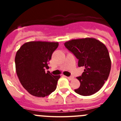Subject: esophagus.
I'll list each match as a JSON object with an SVG mask.
<instances>
[{
	"label": "esophagus",
	"instance_id": "34e87169",
	"mask_svg": "<svg viewBox=\"0 0 121 121\" xmlns=\"http://www.w3.org/2000/svg\"><path fill=\"white\" fill-rule=\"evenodd\" d=\"M67 78H68L69 80H73L74 79V77L73 76H69V77H67Z\"/></svg>",
	"mask_w": 121,
	"mask_h": 121
}]
</instances>
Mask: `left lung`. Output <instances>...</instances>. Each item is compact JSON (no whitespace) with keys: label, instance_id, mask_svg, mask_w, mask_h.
<instances>
[{"label":"left lung","instance_id":"obj_1","mask_svg":"<svg viewBox=\"0 0 121 121\" xmlns=\"http://www.w3.org/2000/svg\"><path fill=\"white\" fill-rule=\"evenodd\" d=\"M64 45L78 59V67L84 68L82 75L77 78L81 85L74 91L82 96L98 92L111 70L110 57L105 45L95 38L73 39Z\"/></svg>","mask_w":121,"mask_h":121}]
</instances>
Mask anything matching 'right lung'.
<instances>
[{
	"label": "right lung",
	"mask_w": 121,
	"mask_h": 121,
	"mask_svg": "<svg viewBox=\"0 0 121 121\" xmlns=\"http://www.w3.org/2000/svg\"><path fill=\"white\" fill-rule=\"evenodd\" d=\"M59 45L58 42H29L22 45L15 57L16 70L23 88L37 97L48 96L57 87L60 75L54 76L48 69V62Z\"/></svg>",
	"instance_id": "right-lung-1"
}]
</instances>
